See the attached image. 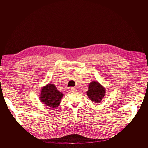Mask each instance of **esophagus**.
Instances as JSON below:
<instances>
[{
	"instance_id": "esophagus-1",
	"label": "esophagus",
	"mask_w": 148,
	"mask_h": 148,
	"mask_svg": "<svg viewBox=\"0 0 148 148\" xmlns=\"http://www.w3.org/2000/svg\"><path fill=\"white\" fill-rule=\"evenodd\" d=\"M77 89L76 88H75V87H71V88H70L69 91H70V92H76V91H77Z\"/></svg>"
}]
</instances>
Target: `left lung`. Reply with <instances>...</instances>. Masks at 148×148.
I'll list each match as a JSON object with an SVG mask.
<instances>
[{
  "mask_svg": "<svg viewBox=\"0 0 148 148\" xmlns=\"http://www.w3.org/2000/svg\"><path fill=\"white\" fill-rule=\"evenodd\" d=\"M105 88L96 81L90 83L87 94L88 98L95 103H99L105 94Z\"/></svg>",
  "mask_w": 148,
  "mask_h": 148,
  "instance_id": "left-lung-1",
  "label": "left lung"
}]
</instances>
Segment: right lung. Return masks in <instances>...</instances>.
Segmentation results:
<instances>
[{
	"instance_id": "1",
	"label": "right lung",
	"mask_w": 148,
	"mask_h": 148,
	"mask_svg": "<svg viewBox=\"0 0 148 148\" xmlns=\"http://www.w3.org/2000/svg\"><path fill=\"white\" fill-rule=\"evenodd\" d=\"M62 93L60 92L53 84H48L41 89L40 100L46 106L55 108L57 107L61 102Z\"/></svg>"
}]
</instances>
